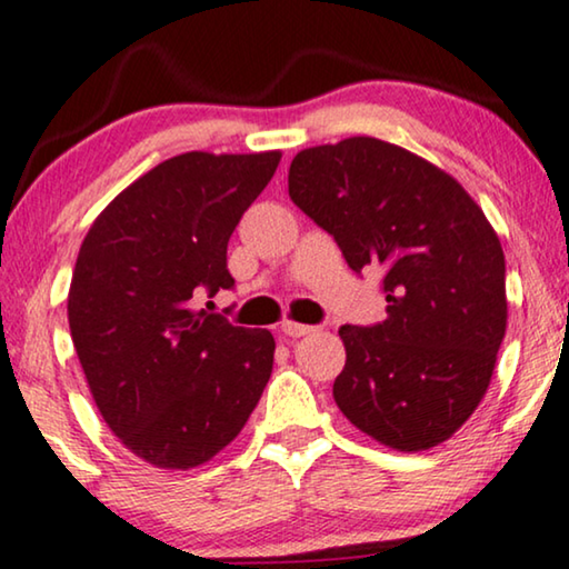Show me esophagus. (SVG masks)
Wrapping results in <instances>:
<instances>
[{"label":"esophagus","mask_w":569,"mask_h":569,"mask_svg":"<svg viewBox=\"0 0 569 569\" xmlns=\"http://www.w3.org/2000/svg\"><path fill=\"white\" fill-rule=\"evenodd\" d=\"M280 332L289 338H301V336H309V332H315L312 325H301V322H291L286 320L283 325H280Z\"/></svg>","instance_id":"esophagus-1"}]
</instances>
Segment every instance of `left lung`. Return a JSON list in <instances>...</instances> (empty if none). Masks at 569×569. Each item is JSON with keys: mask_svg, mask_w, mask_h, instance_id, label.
<instances>
[{"mask_svg": "<svg viewBox=\"0 0 569 569\" xmlns=\"http://www.w3.org/2000/svg\"><path fill=\"white\" fill-rule=\"evenodd\" d=\"M289 194L348 268L382 270L388 317L338 330V408L388 448L445 442L481 403L507 328L505 254L483 210L450 173L377 138L301 150Z\"/></svg>", "mask_w": 569, "mask_h": 569, "instance_id": "1", "label": "left lung"}]
</instances>
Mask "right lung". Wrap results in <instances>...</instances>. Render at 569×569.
I'll return each instance as SVG.
<instances>
[{"mask_svg": "<svg viewBox=\"0 0 569 569\" xmlns=\"http://www.w3.org/2000/svg\"><path fill=\"white\" fill-rule=\"evenodd\" d=\"M280 153L173 156L113 197L74 262L67 317L103 421L158 468L221 452L272 372L270 330L194 309L233 289L226 249Z\"/></svg>", "mask_w": 569, "mask_h": 569, "instance_id": "1", "label": "right lung"}]
</instances>
